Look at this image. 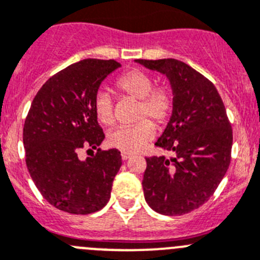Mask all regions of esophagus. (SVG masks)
<instances>
[{
  "label": "esophagus",
  "instance_id": "34e87169",
  "mask_svg": "<svg viewBox=\"0 0 260 260\" xmlns=\"http://www.w3.org/2000/svg\"><path fill=\"white\" fill-rule=\"evenodd\" d=\"M131 156H132V155L128 154V152H122V159H123V160L131 159Z\"/></svg>",
  "mask_w": 260,
  "mask_h": 260
}]
</instances>
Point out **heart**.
I'll return each mask as SVG.
<instances>
[{"instance_id":"obj_1","label":"heart","mask_w":260,"mask_h":260,"mask_svg":"<svg viewBox=\"0 0 260 260\" xmlns=\"http://www.w3.org/2000/svg\"><path fill=\"white\" fill-rule=\"evenodd\" d=\"M119 91L140 101L137 119L146 116L157 124L167 122L173 110V96L166 87L154 88V79L141 70H131L120 75L115 82ZM93 110L103 124H111L114 120V104L110 94L99 91L94 96ZM154 124L142 120L131 127H118L108 135V144L123 152H137L154 138Z\"/></svg>"}]
</instances>
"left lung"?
<instances>
[{
    "label": "left lung",
    "instance_id": "8db88e82",
    "mask_svg": "<svg viewBox=\"0 0 260 260\" xmlns=\"http://www.w3.org/2000/svg\"><path fill=\"white\" fill-rule=\"evenodd\" d=\"M166 75L173 110L156 146L173 156L146 157L145 200L155 212L182 215L198 209L217 190L231 161L232 128L214 84L176 59L135 60Z\"/></svg>",
    "mask_w": 260,
    "mask_h": 260
}]
</instances>
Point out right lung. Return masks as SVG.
<instances>
[{"mask_svg": "<svg viewBox=\"0 0 260 260\" xmlns=\"http://www.w3.org/2000/svg\"><path fill=\"white\" fill-rule=\"evenodd\" d=\"M120 67L114 60L75 62L51 77L29 109L23 129L26 167L43 198L62 212L89 214L110 199L120 151L98 149L84 160L78 151L103 144L93 100L106 77Z\"/></svg>", "mask_w": 260, "mask_h": 260, "instance_id": "1", "label": "right lung"}]
</instances>
